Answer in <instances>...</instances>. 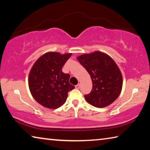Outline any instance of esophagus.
Wrapping results in <instances>:
<instances>
[{"instance_id":"esophagus-1","label":"esophagus","mask_w":150,"mask_h":150,"mask_svg":"<svg viewBox=\"0 0 150 150\" xmlns=\"http://www.w3.org/2000/svg\"><path fill=\"white\" fill-rule=\"evenodd\" d=\"M79 88H80L79 84H77V85H75V88H77V89H79Z\"/></svg>"}]
</instances>
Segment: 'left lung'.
<instances>
[{
  "label": "left lung",
  "instance_id": "left-lung-1",
  "mask_svg": "<svg viewBox=\"0 0 150 150\" xmlns=\"http://www.w3.org/2000/svg\"><path fill=\"white\" fill-rule=\"evenodd\" d=\"M89 73L93 83L91 93L85 95L87 102L95 107L111 105L121 93L122 75L115 61L105 53L95 51L77 57Z\"/></svg>",
  "mask_w": 150,
  "mask_h": 150
}]
</instances>
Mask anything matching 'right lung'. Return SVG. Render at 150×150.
<instances>
[{"mask_svg": "<svg viewBox=\"0 0 150 150\" xmlns=\"http://www.w3.org/2000/svg\"><path fill=\"white\" fill-rule=\"evenodd\" d=\"M71 55L47 52L33 65L28 77L29 88L34 99L44 107H60L67 100L68 92L75 88L69 83V74L62 71Z\"/></svg>", "mask_w": 150, "mask_h": 150, "instance_id": "add662e5", "label": "right lung"}]
</instances>
